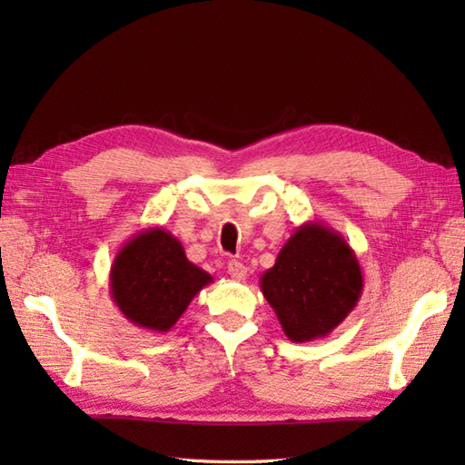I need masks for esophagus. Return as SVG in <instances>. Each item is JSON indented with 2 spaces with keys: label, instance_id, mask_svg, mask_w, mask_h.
Wrapping results in <instances>:
<instances>
[{
  "label": "esophagus",
  "instance_id": "1",
  "mask_svg": "<svg viewBox=\"0 0 465 465\" xmlns=\"http://www.w3.org/2000/svg\"><path fill=\"white\" fill-rule=\"evenodd\" d=\"M227 272H230L232 278L238 280V282L245 280V275H248V268H245L242 262H235V260L227 263Z\"/></svg>",
  "mask_w": 465,
  "mask_h": 465
}]
</instances>
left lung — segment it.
I'll list each match as a JSON object with an SVG mask.
<instances>
[{
  "label": "left lung",
  "mask_w": 465,
  "mask_h": 465,
  "mask_svg": "<svg viewBox=\"0 0 465 465\" xmlns=\"http://www.w3.org/2000/svg\"><path fill=\"white\" fill-rule=\"evenodd\" d=\"M260 288L295 343L330 335L358 305L360 262L343 235L322 222H305L283 243Z\"/></svg>",
  "instance_id": "8db88e82"
}]
</instances>
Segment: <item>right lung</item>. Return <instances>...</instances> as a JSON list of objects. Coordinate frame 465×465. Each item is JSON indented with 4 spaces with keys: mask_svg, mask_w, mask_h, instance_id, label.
Here are the masks:
<instances>
[{
    "mask_svg": "<svg viewBox=\"0 0 465 465\" xmlns=\"http://www.w3.org/2000/svg\"><path fill=\"white\" fill-rule=\"evenodd\" d=\"M212 282L163 227L137 232L122 245L110 270V292L124 318L155 333L170 331Z\"/></svg>",
    "mask_w": 465,
    "mask_h": 465,
    "instance_id": "right-lung-1",
    "label": "right lung"
}]
</instances>
